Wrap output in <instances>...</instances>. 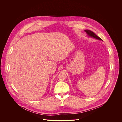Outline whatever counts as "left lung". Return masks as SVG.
I'll return each mask as SVG.
<instances>
[{"instance_id":"obj_1","label":"left lung","mask_w":122,"mask_h":122,"mask_svg":"<svg viewBox=\"0 0 122 122\" xmlns=\"http://www.w3.org/2000/svg\"><path fill=\"white\" fill-rule=\"evenodd\" d=\"M84 31L86 33L88 37H91V38H94V39H95L96 40H97L102 41V40L101 38H100L97 36L93 32H92V31H91L90 30L86 29V30H85Z\"/></svg>"}]
</instances>
